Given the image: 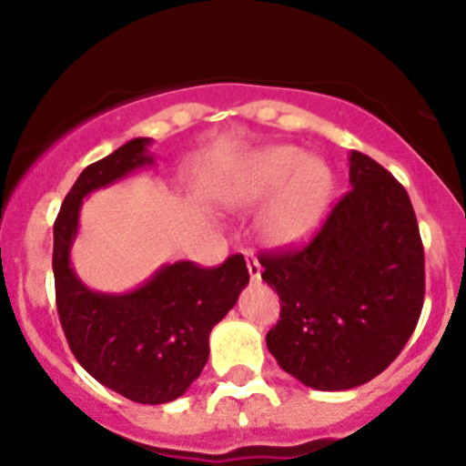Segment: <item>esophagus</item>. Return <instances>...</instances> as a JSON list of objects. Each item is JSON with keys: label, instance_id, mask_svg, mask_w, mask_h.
<instances>
[{"label": "esophagus", "instance_id": "obj_1", "mask_svg": "<svg viewBox=\"0 0 466 466\" xmlns=\"http://www.w3.org/2000/svg\"><path fill=\"white\" fill-rule=\"evenodd\" d=\"M245 263H248V271H249L251 282H258L260 280V263H258V258H256V256L251 254V251H248V254H245Z\"/></svg>", "mask_w": 466, "mask_h": 466}]
</instances>
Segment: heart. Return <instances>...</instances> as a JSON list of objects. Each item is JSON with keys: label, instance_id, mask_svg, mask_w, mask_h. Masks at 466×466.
Instances as JSON below:
<instances>
[{"label": "heart", "instance_id": "heart-1", "mask_svg": "<svg viewBox=\"0 0 466 466\" xmlns=\"http://www.w3.org/2000/svg\"><path fill=\"white\" fill-rule=\"evenodd\" d=\"M267 203L258 229L267 243L291 248L322 228L335 197L333 168L291 144L267 147L243 159L218 190L229 208Z\"/></svg>", "mask_w": 466, "mask_h": 466}]
</instances>
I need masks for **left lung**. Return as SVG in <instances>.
<instances>
[{"instance_id":"1","label":"left lung","mask_w":466,"mask_h":466,"mask_svg":"<svg viewBox=\"0 0 466 466\" xmlns=\"http://www.w3.org/2000/svg\"><path fill=\"white\" fill-rule=\"evenodd\" d=\"M350 192L298 251L263 254L280 296L267 349L307 388L363 386L399 357L420 318L425 256L414 208L392 175L350 151Z\"/></svg>"}]
</instances>
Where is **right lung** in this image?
<instances>
[{
    "label": "right lung",
    "instance_id": "1",
    "mask_svg": "<svg viewBox=\"0 0 466 466\" xmlns=\"http://www.w3.org/2000/svg\"><path fill=\"white\" fill-rule=\"evenodd\" d=\"M151 137L122 144L78 175L55 221L56 309L80 366L125 399L159 405L179 399L210 355V330L226 318L249 282L240 254L217 269L190 260L162 265L127 293L94 291L72 267L83 199L133 170L153 166Z\"/></svg>",
    "mask_w": 466,
    "mask_h": 466
}]
</instances>
